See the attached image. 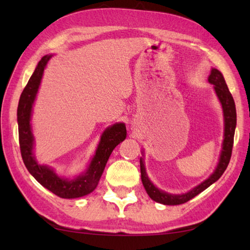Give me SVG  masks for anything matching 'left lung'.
Instances as JSON below:
<instances>
[{
    "label": "left lung",
    "instance_id": "left-lung-1",
    "mask_svg": "<svg viewBox=\"0 0 250 250\" xmlns=\"http://www.w3.org/2000/svg\"><path fill=\"white\" fill-rule=\"evenodd\" d=\"M208 83L214 86V90L219 99V103L223 108V116H224V140L222 145L221 155L217 163V167L214 172L207 177L205 181H203L201 184L196 185L195 188L189 189L188 192L183 194H170L164 192L162 189H159L156 186L150 181L149 176L146 174L145 159L140 158V168H141V180L142 184L145 186L146 191L152 200L164 205H180L186 203L193 197L198 195L201 192L206 189L208 186L215 183L219 177L225 172L226 167L229 163L232 145H234V134L236 128V107L235 101L232 99V96L228 90L225 79H224L223 74L216 68H211L210 74L208 76ZM142 151V154H143ZM145 156V155H142Z\"/></svg>",
    "mask_w": 250,
    "mask_h": 250
}]
</instances>
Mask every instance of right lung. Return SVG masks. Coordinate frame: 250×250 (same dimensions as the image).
<instances>
[{"mask_svg":"<svg viewBox=\"0 0 250 250\" xmlns=\"http://www.w3.org/2000/svg\"><path fill=\"white\" fill-rule=\"evenodd\" d=\"M50 57L52 55H46L41 59L19 101L18 124L21 154L28 172L45 188L62 198H77L88 195L97 188L110 154L125 139L126 129L124 122H117L108 126L101 135L95 155L92 156L86 171L74 179L59 176L54 168L37 162L34 154L35 142L32 132L31 118L33 104L40 89L42 77Z\"/></svg>","mask_w":250,"mask_h":250,"instance_id":"add662e5","label":"right lung"}]
</instances>
